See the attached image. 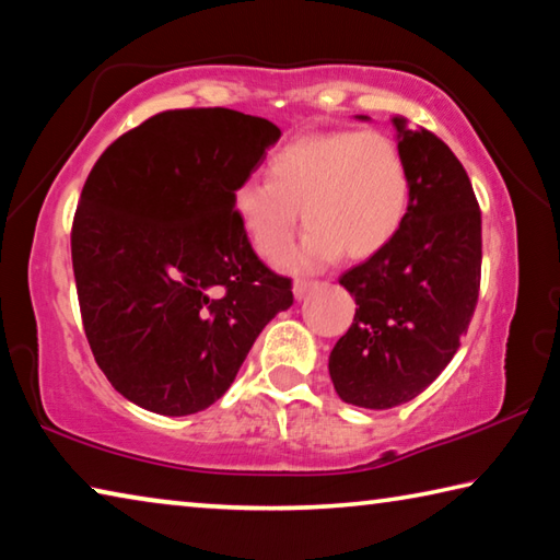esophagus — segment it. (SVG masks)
Segmentation results:
<instances>
[{"mask_svg": "<svg viewBox=\"0 0 560 560\" xmlns=\"http://www.w3.org/2000/svg\"><path fill=\"white\" fill-rule=\"evenodd\" d=\"M320 287L318 281H296L293 283V296H296V301H301V299H306L311 291H316Z\"/></svg>", "mask_w": 560, "mask_h": 560, "instance_id": "1", "label": "esophagus"}]
</instances>
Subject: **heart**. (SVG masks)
<instances>
[{"label":"heart","mask_w":560,"mask_h":560,"mask_svg":"<svg viewBox=\"0 0 560 560\" xmlns=\"http://www.w3.org/2000/svg\"><path fill=\"white\" fill-rule=\"evenodd\" d=\"M269 179H244L232 212L264 261L287 257L299 212L311 226L293 271H314L346 254L373 257L395 240L410 207V167L381 130H326L289 140L269 158Z\"/></svg>","instance_id":"1"}]
</instances>
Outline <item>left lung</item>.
Returning a JSON list of instances; mask_svg holds the SVG:
<instances>
[{
	"label": "left lung",
	"mask_w": 560,
	"mask_h": 560,
	"mask_svg": "<svg viewBox=\"0 0 560 560\" xmlns=\"http://www.w3.org/2000/svg\"><path fill=\"white\" fill-rule=\"evenodd\" d=\"M393 126L410 207L395 240L340 277L355 316L328 358L340 400L365 410L410 402L447 368L481 279V212L467 170L434 132L400 116Z\"/></svg>",
	"instance_id": "left-lung-1"
}]
</instances>
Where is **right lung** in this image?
<instances>
[{"instance_id":"obj_1","label":"right lung","mask_w":560,"mask_h":560,"mask_svg":"<svg viewBox=\"0 0 560 560\" xmlns=\"http://www.w3.org/2000/svg\"><path fill=\"white\" fill-rule=\"evenodd\" d=\"M281 130L230 108L165 110L93 165L71 230L89 346L143 410L183 417L230 390L261 328L293 303L232 212Z\"/></svg>"}]
</instances>
